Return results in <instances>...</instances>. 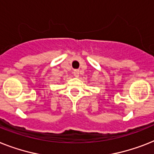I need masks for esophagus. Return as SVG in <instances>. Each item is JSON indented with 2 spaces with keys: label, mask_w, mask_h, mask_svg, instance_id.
<instances>
[{
  "label": "esophagus",
  "mask_w": 154,
  "mask_h": 154,
  "mask_svg": "<svg viewBox=\"0 0 154 154\" xmlns=\"http://www.w3.org/2000/svg\"><path fill=\"white\" fill-rule=\"evenodd\" d=\"M73 74H74L75 77H79V70H75L73 72Z\"/></svg>",
  "instance_id": "obj_1"
}]
</instances>
